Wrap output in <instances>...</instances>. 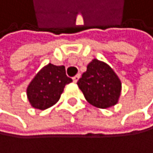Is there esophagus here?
<instances>
[{"label": "esophagus", "mask_w": 153, "mask_h": 153, "mask_svg": "<svg viewBox=\"0 0 153 153\" xmlns=\"http://www.w3.org/2000/svg\"><path fill=\"white\" fill-rule=\"evenodd\" d=\"M79 78H80V74H77V75H75L74 77H73V82L74 83H76L79 80Z\"/></svg>", "instance_id": "esophagus-1"}]
</instances>
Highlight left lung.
<instances>
[{"mask_svg":"<svg viewBox=\"0 0 153 153\" xmlns=\"http://www.w3.org/2000/svg\"><path fill=\"white\" fill-rule=\"evenodd\" d=\"M77 85L86 100L100 108L113 106L118 102L121 82L118 76L106 63L94 59L88 64Z\"/></svg>","mask_w":153,"mask_h":153,"instance_id":"1","label":"left lung"}]
</instances>
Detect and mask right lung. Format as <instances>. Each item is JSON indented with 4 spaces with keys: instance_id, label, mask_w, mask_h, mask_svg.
<instances>
[{
    "instance_id": "right-lung-1",
    "label": "right lung",
    "mask_w": 153,
    "mask_h": 153,
    "mask_svg": "<svg viewBox=\"0 0 153 153\" xmlns=\"http://www.w3.org/2000/svg\"><path fill=\"white\" fill-rule=\"evenodd\" d=\"M72 82L63 65L49 63L42 68L27 88V97L31 105L38 109H47L59 100L65 85Z\"/></svg>"
}]
</instances>
